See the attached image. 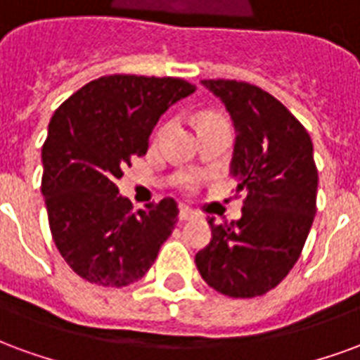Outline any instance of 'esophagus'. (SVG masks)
Instances as JSON below:
<instances>
[{"mask_svg":"<svg viewBox=\"0 0 360 360\" xmlns=\"http://www.w3.org/2000/svg\"><path fill=\"white\" fill-rule=\"evenodd\" d=\"M193 217H195V212L191 211V209H188V207H180V220L186 222V220H191Z\"/></svg>","mask_w":360,"mask_h":360,"instance_id":"obj_1","label":"esophagus"}]
</instances>
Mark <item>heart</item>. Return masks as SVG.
Wrapping results in <instances>:
<instances>
[{
	"instance_id": "obj_1",
	"label": "heart",
	"mask_w": 360,
	"mask_h": 360,
	"mask_svg": "<svg viewBox=\"0 0 360 360\" xmlns=\"http://www.w3.org/2000/svg\"><path fill=\"white\" fill-rule=\"evenodd\" d=\"M217 119H222L219 112H212V111L201 112V115H199V124H203V122H211V120H217ZM167 128H169V122H165V124L161 126L159 134L167 132ZM176 182H178V186L182 188V190L193 191L195 188H198L199 176H195V174H190V172H184V174H180V176L176 178Z\"/></svg>"
}]
</instances>
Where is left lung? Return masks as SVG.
I'll use <instances>...</instances> for the list:
<instances>
[{"instance_id":"left-lung-1","label":"left lung","mask_w":360,"mask_h":360,"mask_svg":"<svg viewBox=\"0 0 360 360\" xmlns=\"http://www.w3.org/2000/svg\"><path fill=\"white\" fill-rule=\"evenodd\" d=\"M236 126L232 174L245 191L241 219L209 220L211 243L195 255L199 274L228 297L251 299L274 290L303 251L316 212L319 170L313 141L276 97L238 80H201Z\"/></svg>"}]
</instances>
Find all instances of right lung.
Returning <instances> with one entry per match:
<instances>
[{
    "label": "right lung",
    "instance_id": "obj_1",
    "mask_svg": "<svg viewBox=\"0 0 360 360\" xmlns=\"http://www.w3.org/2000/svg\"><path fill=\"white\" fill-rule=\"evenodd\" d=\"M195 91L172 76L107 75L61 103L41 148L47 220L70 269L90 284L138 282L178 222L172 198L132 211L117 180L143 157L149 134L170 105Z\"/></svg>",
    "mask_w": 360,
    "mask_h": 360
}]
</instances>
